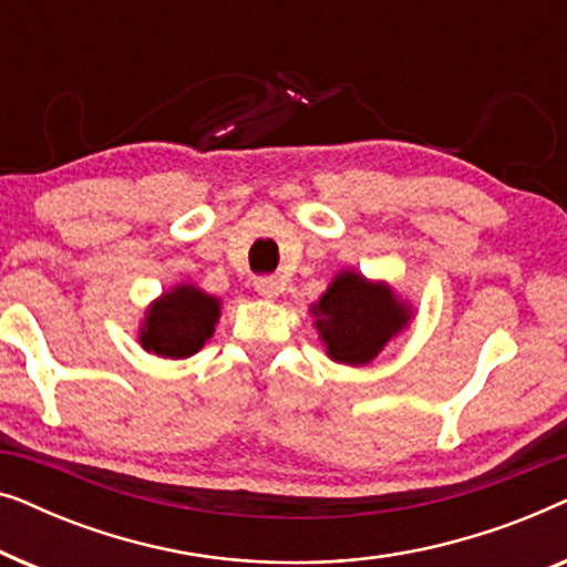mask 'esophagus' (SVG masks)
<instances>
[{
  "instance_id": "1",
  "label": "esophagus",
  "mask_w": 567,
  "mask_h": 567,
  "mask_svg": "<svg viewBox=\"0 0 567 567\" xmlns=\"http://www.w3.org/2000/svg\"><path fill=\"white\" fill-rule=\"evenodd\" d=\"M255 291H258L262 299H276L278 293H281V284H278V278L262 276L255 281Z\"/></svg>"
}]
</instances>
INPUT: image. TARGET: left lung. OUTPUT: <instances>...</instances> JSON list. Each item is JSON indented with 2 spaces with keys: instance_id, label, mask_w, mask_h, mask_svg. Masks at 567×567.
Returning a JSON list of instances; mask_svg holds the SVG:
<instances>
[{
  "instance_id": "obj_1",
  "label": "left lung",
  "mask_w": 567,
  "mask_h": 567,
  "mask_svg": "<svg viewBox=\"0 0 567 567\" xmlns=\"http://www.w3.org/2000/svg\"><path fill=\"white\" fill-rule=\"evenodd\" d=\"M324 353L346 367H367L392 338L410 328L415 309L386 281L343 268L309 307Z\"/></svg>"
}]
</instances>
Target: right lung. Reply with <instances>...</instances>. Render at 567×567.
I'll use <instances>...</instances> for the list:
<instances>
[{"label": "right lung", "mask_w": 567, "mask_h": 567, "mask_svg": "<svg viewBox=\"0 0 567 567\" xmlns=\"http://www.w3.org/2000/svg\"><path fill=\"white\" fill-rule=\"evenodd\" d=\"M221 317V299L196 284H175L144 309L138 346L159 359H188L212 340Z\"/></svg>", "instance_id": "right-lung-1"}]
</instances>
